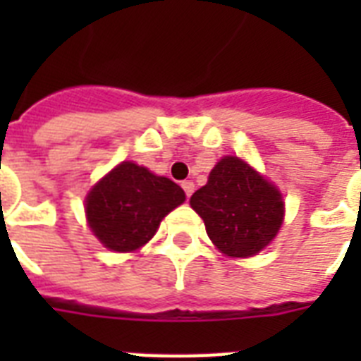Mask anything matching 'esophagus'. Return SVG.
Segmentation results:
<instances>
[{
    "instance_id": "esophagus-1",
    "label": "esophagus",
    "mask_w": 361,
    "mask_h": 361,
    "mask_svg": "<svg viewBox=\"0 0 361 361\" xmlns=\"http://www.w3.org/2000/svg\"><path fill=\"white\" fill-rule=\"evenodd\" d=\"M181 187H183V191H185L187 197H191L192 192H195V183H192L191 180L183 181V183H181Z\"/></svg>"
}]
</instances>
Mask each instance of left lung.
Masks as SVG:
<instances>
[{"instance_id": "obj_1", "label": "left lung", "mask_w": 361, "mask_h": 361, "mask_svg": "<svg viewBox=\"0 0 361 361\" xmlns=\"http://www.w3.org/2000/svg\"><path fill=\"white\" fill-rule=\"evenodd\" d=\"M214 245L226 257L257 255L283 225L279 189L245 161L226 155L209 172L208 183L191 197Z\"/></svg>"}]
</instances>
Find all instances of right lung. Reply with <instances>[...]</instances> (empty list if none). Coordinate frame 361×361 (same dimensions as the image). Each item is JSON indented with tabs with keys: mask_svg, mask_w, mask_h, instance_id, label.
I'll return each instance as SVG.
<instances>
[{
	"mask_svg": "<svg viewBox=\"0 0 361 361\" xmlns=\"http://www.w3.org/2000/svg\"><path fill=\"white\" fill-rule=\"evenodd\" d=\"M183 200L185 192L178 183L123 161L87 192V225L110 251H136Z\"/></svg>",
	"mask_w": 361,
	"mask_h": 361,
	"instance_id": "1",
	"label": "right lung"
}]
</instances>
